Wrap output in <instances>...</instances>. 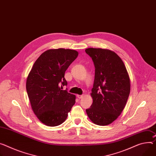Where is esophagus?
<instances>
[{"label": "esophagus", "instance_id": "esophagus-1", "mask_svg": "<svg viewBox=\"0 0 156 156\" xmlns=\"http://www.w3.org/2000/svg\"><path fill=\"white\" fill-rule=\"evenodd\" d=\"M77 97L79 98V99H82L83 98V95H77Z\"/></svg>", "mask_w": 156, "mask_h": 156}]
</instances>
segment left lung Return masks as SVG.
<instances>
[{
    "instance_id": "1",
    "label": "left lung",
    "mask_w": 156,
    "mask_h": 156,
    "mask_svg": "<svg viewBox=\"0 0 156 156\" xmlns=\"http://www.w3.org/2000/svg\"><path fill=\"white\" fill-rule=\"evenodd\" d=\"M92 59L95 77L92 93L93 102L86 112L94 124L106 126L121 114L130 90L126 66L114 52L89 48L85 50Z\"/></svg>"
}]
</instances>
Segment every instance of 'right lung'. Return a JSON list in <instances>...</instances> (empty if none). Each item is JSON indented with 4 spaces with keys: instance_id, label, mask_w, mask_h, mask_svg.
<instances>
[{
    "instance_id": "add662e5",
    "label": "right lung",
    "mask_w": 156,
    "mask_h": 156,
    "mask_svg": "<svg viewBox=\"0 0 156 156\" xmlns=\"http://www.w3.org/2000/svg\"><path fill=\"white\" fill-rule=\"evenodd\" d=\"M78 56L74 50L49 49L36 60L26 81L32 109L40 121L54 127L62 124L76 102V95L62 90L65 72Z\"/></svg>"
}]
</instances>
